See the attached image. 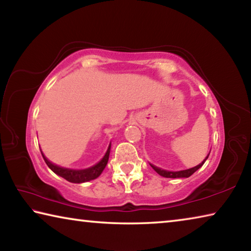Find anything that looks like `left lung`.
Segmentation results:
<instances>
[{"mask_svg":"<svg viewBox=\"0 0 251 251\" xmlns=\"http://www.w3.org/2000/svg\"><path fill=\"white\" fill-rule=\"evenodd\" d=\"M209 154H210V151H209ZM209 154L207 155L206 159L208 158V156H209ZM206 159L202 160L201 164L197 165V166H195V167H193V168H189V169H185V171H179V172H169V171H165V169H161V168L156 167V166H154V165H151V166L152 167V169H154V171H155L157 174H159V175L163 176V177H166V178H187V177L192 176L193 174H194L195 172H196V171H198V169L202 166L203 163H205Z\"/></svg>","mask_w":251,"mask_h":251,"instance_id":"obj_1","label":"left lung"}]
</instances>
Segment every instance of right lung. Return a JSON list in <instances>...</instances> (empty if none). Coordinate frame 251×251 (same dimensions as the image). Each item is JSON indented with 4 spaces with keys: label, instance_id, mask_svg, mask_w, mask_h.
Masks as SVG:
<instances>
[{
    "label": "right lung",
    "instance_id": "obj_1",
    "mask_svg": "<svg viewBox=\"0 0 251 251\" xmlns=\"http://www.w3.org/2000/svg\"><path fill=\"white\" fill-rule=\"evenodd\" d=\"M109 151H110V144H109L107 151L105 152L103 158H101L99 163L95 164L94 166L88 167L86 169H70V168L57 166V165L50 163V161L43 155V152H42V156H43L46 165H48V166L52 169V171L56 174V175L63 177L64 179H66L70 182L80 184V182H85V181H90V180L95 179V178L99 177L100 174L103 173L104 168L106 167V165H107Z\"/></svg>",
    "mask_w": 251,
    "mask_h": 251
}]
</instances>
